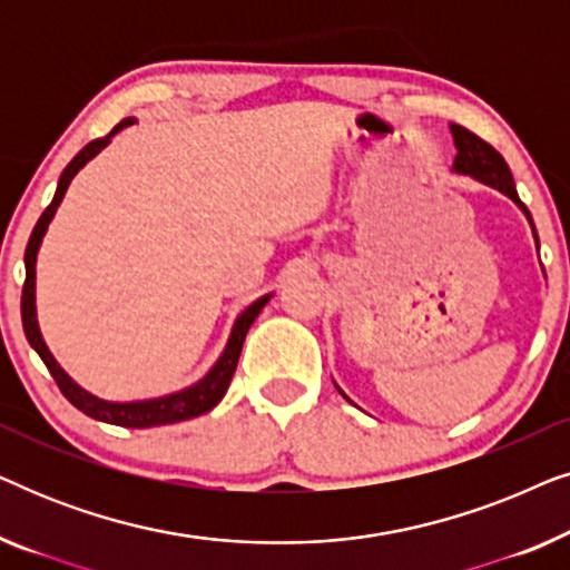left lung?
I'll return each mask as SVG.
<instances>
[{"label":"left lung","instance_id":"left-lung-1","mask_svg":"<svg viewBox=\"0 0 570 570\" xmlns=\"http://www.w3.org/2000/svg\"><path fill=\"white\" fill-rule=\"evenodd\" d=\"M451 135H454V145H456V158H454V170L456 174H466L472 178H478V181L493 186L505 197L513 199L519 205L521 213L527 215L529 225H532V233H534V240H537V230H534V223H532V215H529V209L524 202L519 199L517 194V184H513V176L509 166H505L503 155L495 150L493 145H488L485 139H480L478 135H472L470 129L459 127V124H451ZM537 248H540V240H537ZM337 392L345 396V392L337 386ZM347 400V396H345ZM350 402V400H347Z\"/></svg>","mask_w":570,"mask_h":570}]
</instances>
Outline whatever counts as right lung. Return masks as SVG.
Wrapping results in <instances>:
<instances>
[{"label":"right lung","mask_w":570,"mask_h":570,"mask_svg":"<svg viewBox=\"0 0 570 570\" xmlns=\"http://www.w3.org/2000/svg\"><path fill=\"white\" fill-rule=\"evenodd\" d=\"M129 124H135V119H124V121L116 124V127L108 131L106 137L92 139V142L85 145L82 150L77 153L72 160H69V166L61 170L57 194H53L51 205L43 209V215L38 217L33 233H30V240H28V248H26V285H22L20 311H22V330H26V337L30 342V347H33L36 353L41 355L46 368H49L53 381H57L59 392L65 394L77 410H82L88 417L104 420V423H111V425L153 428V425L181 423V420L205 415V412L213 410L215 404L223 400L225 392H228V386H230L233 373H236L238 355H240V347H244L248 326L254 324V318L259 316V311L264 306H267V301L272 298V295H262L259 301H254L252 306H248L244 314L236 318V324H233V332L228 337V345H225L223 355L217 357V363L213 365V368H209L205 379L197 381V384L189 386V389H181V392H176V394L158 396V400H145V402H106V400H98V396L85 392L80 384H75V381L65 373V368H61V365L53 361V355L49 353V347H46V342L41 337V330H38V318H36V254H38V248H41L46 228H49L51 217H53V213H57V207L61 205V199H65L67 186L75 178L77 170H80L88 160L96 158V155L104 150L108 142H111V137L116 135V131L129 127Z\"/></svg>","instance_id":"obj_1"}]
</instances>
